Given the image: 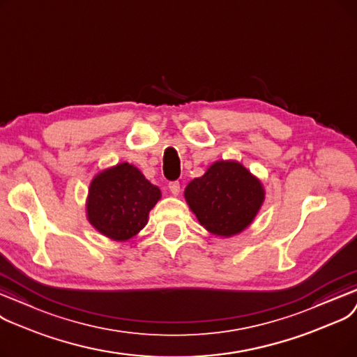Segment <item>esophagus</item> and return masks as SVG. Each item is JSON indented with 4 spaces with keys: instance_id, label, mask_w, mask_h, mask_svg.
<instances>
[{
    "instance_id": "34e87169",
    "label": "esophagus",
    "mask_w": 357,
    "mask_h": 357,
    "mask_svg": "<svg viewBox=\"0 0 357 357\" xmlns=\"http://www.w3.org/2000/svg\"><path fill=\"white\" fill-rule=\"evenodd\" d=\"M168 189L174 196H178V193H180V183L178 181H172V183L168 184Z\"/></svg>"
}]
</instances>
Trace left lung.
<instances>
[{
	"label": "left lung",
	"mask_w": 357,
	"mask_h": 357,
	"mask_svg": "<svg viewBox=\"0 0 357 357\" xmlns=\"http://www.w3.org/2000/svg\"><path fill=\"white\" fill-rule=\"evenodd\" d=\"M184 197L203 228L228 238L252 222L263 205L264 189L243 164L216 161L188 184Z\"/></svg>",
	"instance_id": "obj_1"
}]
</instances>
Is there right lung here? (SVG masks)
Masks as SVG:
<instances>
[{
	"label": "right lung",
	"mask_w": 357,
	"mask_h": 357,
	"mask_svg": "<svg viewBox=\"0 0 357 357\" xmlns=\"http://www.w3.org/2000/svg\"><path fill=\"white\" fill-rule=\"evenodd\" d=\"M161 192L139 169L128 162L98 173L89 190L87 218L107 238L128 241L148 222L149 211Z\"/></svg>",
	"instance_id": "obj_1"
}]
</instances>
